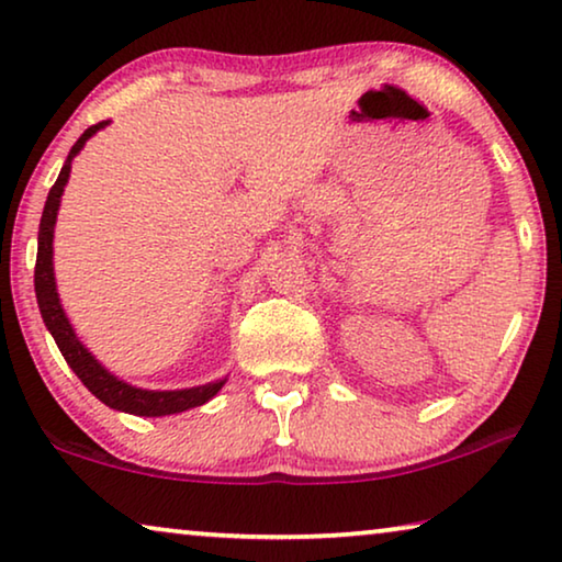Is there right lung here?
Wrapping results in <instances>:
<instances>
[{
  "label": "right lung",
  "instance_id": "add662e5",
  "mask_svg": "<svg viewBox=\"0 0 562 562\" xmlns=\"http://www.w3.org/2000/svg\"><path fill=\"white\" fill-rule=\"evenodd\" d=\"M105 124H109V121H99V124L86 128L83 136L72 144L58 180H55V184L50 187V194H47L43 221H40V235H37V263H35L37 306H40V314H43L45 327L50 329L55 345H58V349L65 357V362L70 364V370L76 372L80 382H83V385L91 390L101 403L109 405V408L134 413V416H172V413H182L187 408H198V405L207 403L210 397L223 387L225 380L210 382V385H200V387H190V390H139V387L126 385V382L113 378L109 370H103L101 364L93 360L91 352L80 345L76 331L70 327V322L65 319V312L58 301V291H55L53 227H55V217H58L63 187L70 177L72 157H76V154L83 149V144Z\"/></svg>",
  "mask_w": 562,
  "mask_h": 562
}]
</instances>
